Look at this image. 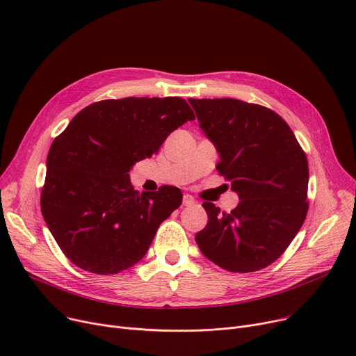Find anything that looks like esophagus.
<instances>
[{"instance_id": "esophagus-1", "label": "esophagus", "mask_w": 356, "mask_h": 356, "mask_svg": "<svg viewBox=\"0 0 356 356\" xmlns=\"http://www.w3.org/2000/svg\"><path fill=\"white\" fill-rule=\"evenodd\" d=\"M196 202H195V199H193V196H191V195H184L183 196V207H193Z\"/></svg>"}]
</instances>
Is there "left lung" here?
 <instances>
[{
    "mask_svg": "<svg viewBox=\"0 0 356 356\" xmlns=\"http://www.w3.org/2000/svg\"><path fill=\"white\" fill-rule=\"evenodd\" d=\"M219 154L218 172L239 197L229 213L202 207L208 225L195 239L223 270L252 273L282 255L307 213L309 164L291 128L274 111L234 98L189 99Z\"/></svg>",
    "mask_w": 356,
    "mask_h": 356,
    "instance_id": "left-lung-1",
    "label": "left lung"
}]
</instances>
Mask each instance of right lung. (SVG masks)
Returning <instances> with one entry per match:
<instances>
[{
	"mask_svg": "<svg viewBox=\"0 0 356 356\" xmlns=\"http://www.w3.org/2000/svg\"><path fill=\"white\" fill-rule=\"evenodd\" d=\"M192 120V108L179 97L106 99L83 108L54 138L42 213L74 266L117 274L143 259L183 195L175 186L140 195L128 172Z\"/></svg>",
	"mask_w": 356,
	"mask_h": 356,
	"instance_id": "1",
	"label": "right lung"
}]
</instances>
